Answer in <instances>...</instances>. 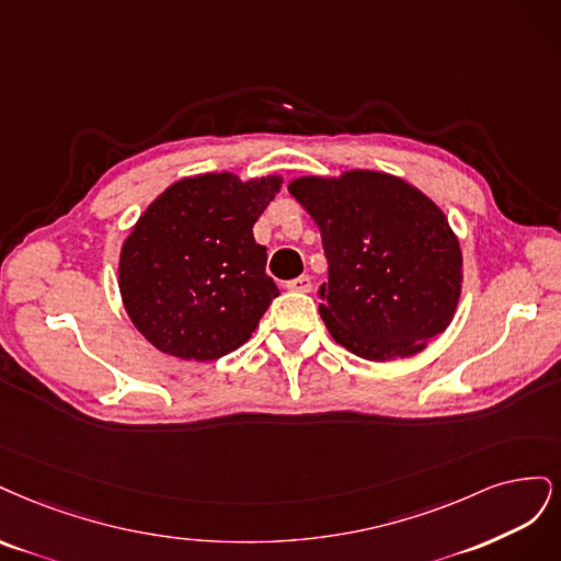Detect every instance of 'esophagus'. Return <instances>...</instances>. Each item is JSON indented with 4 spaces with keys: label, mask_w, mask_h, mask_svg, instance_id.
I'll return each mask as SVG.
<instances>
[{
    "label": "esophagus",
    "mask_w": 561,
    "mask_h": 561,
    "mask_svg": "<svg viewBox=\"0 0 561 561\" xmlns=\"http://www.w3.org/2000/svg\"><path fill=\"white\" fill-rule=\"evenodd\" d=\"M286 288H288V291H298V294H307V291H312V279H310V277H307V275H300V277L291 279V282H286Z\"/></svg>",
    "instance_id": "1"
}]
</instances>
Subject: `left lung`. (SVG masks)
<instances>
[{
  "label": "left lung",
  "mask_w": 561,
  "mask_h": 561,
  "mask_svg": "<svg viewBox=\"0 0 561 561\" xmlns=\"http://www.w3.org/2000/svg\"><path fill=\"white\" fill-rule=\"evenodd\" d=\"M288 193L321 230L329 282L319 314L337 345L382 364L420 354L449 327L463 259L428 195L375 170L298 176Z\"/></svg>",
  "instance_id": "obj_1"
}]
</instances>
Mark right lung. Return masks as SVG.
<instances>
[{
    "instance_id": "obj_1",
    "label": "right lung",
    "mask_w": 561,
    "mask_h": 561,
    "mask_svg": "<svg viewBox=\"0 0 561 561\" xmlns=\"http://www.w3.org/2000/svg\"><path fill=\"white\" fill-rule=\"evenodd\" d=\"M279 174L184 176L144 209L121 247L125 312L151 345L184 360L221 358L251 337L277 296L254 224Z\"/></svg>"
}]
</instances>
